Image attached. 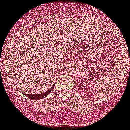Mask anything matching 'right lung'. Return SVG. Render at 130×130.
<instances>
[{
    "instance_id": "add662e5",
    "label": "right lung",
    "mask_w": 130,
    "mask_h": 130,
    "mask_svg": "<svg viewBox=\"0 0 130 130\" xmlns=\"http://www.w3.org/2000/svg\"><path fill=\"white\" fill-rule=\"evenodd\" d=\"M54 86H55V83H54V85L51 87L50 89L48 90L47 91H46L45 93H41V94H26L24 93H22V94H23L24 95L26 96L28 98H30L31 99H43L44 98H45L46 96H47L51 92V91L53 89H54Z\"/></svg>"
}]
</instances>
